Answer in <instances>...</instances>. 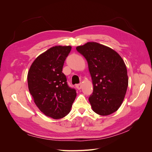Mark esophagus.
Masks as SVG:
<instances>
[{"label": "esophagus", "instance_id": "1", "mask_svg": "<svg viewBox=\"0 0 152 152\" xmlns=\"http://www.w3.org/2000/svg\"><path fill=\"white\" fill-rule=\"evenodd\" d=\"M82 84H77V85L75 86V87H76V88H77V89L80 90V89L82 88Z\"/></svg>", "mask_w": 152, "mask_h": 152}]
</instances>
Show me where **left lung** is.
Here are the masks:
<instances>
[{
  "mask_svg": "<svg viewBox=\"0 0 152 152\" xmlns=\"http://www.w3.org/2000/svg\"><path fill=\"white\" fill-rule=\"evenodd\" d=\"M88 63L93 84L89 98L93 111L106 116L116 112L125 98L128 86L126 64L115 50L95 42L76 48Z\"/></svg>",
  "mask_w": 152,
  "mask_h": 152,
  "instance_id": "left-lung-1",
  "label": "left lung"
}]
</instances>
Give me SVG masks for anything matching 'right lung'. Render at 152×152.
I'll use <instances>...</instances> for the list:
<instances>
[{"label":"right lung","instance_id":"add662e5","mask_svg":"<svg viewBox=\"0 0 152 152\" xmlns=\"http://www.w3.org/2000/svg\"><path fill=\"white\" fill-rule=\"evenodd\" d=\"M70 45H56L40 54L27 75L28 89L37 107L45 116L61 118L70 112L76 91L67 85L62 72Z\"/></svg>","mask_w":152,"mask_h":152}]
</instances>
